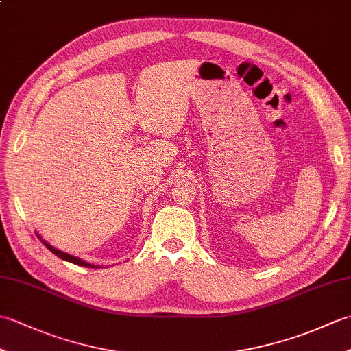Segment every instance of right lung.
Wrapping results in <instances>:
<instances>
[{"mask_svg":"<svg viewBox=\"0 0 351 351\" xmlns=\"http://www.w3.org/2000/svg\"><path fill=\"white\" fill-rule=\"evenodd\" d=\"M42 240V237L40 235H37ZM42 243H43V245H47V249L48 250H51L52 253H54L56 256H58L60 259H63V261H68V263H72V264H77V265H81V267H90V268H99V265H95V264H88V263H86V261H83L81 258H77V256H72V255H69V253H66V252H62V250H58V249H56V247H52V245L49 244V243H47L45 240H42Z\"/></svg>","mask_w":351,"mask_h":351,"instance_id":"1","label":"right lung"}]
</instances>
